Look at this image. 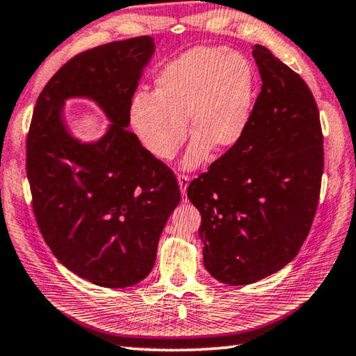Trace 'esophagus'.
Masks as SVG:
<instances>
[{"label":"esophagus","mask_w":356,"mask_h":356,"mask_svg":"<svg viewBox=\"0 0 356 356\" xmlns=\"http://www.w3.org/2000/svg\"><path fill=\"white\" fill-rule=\"evenodd\" d=\"M189 175H178V183H179V189H181V195L186 197L188 194V186H189Z\"/></svg>","instance_id":"esophagus-1"}]
</instances>
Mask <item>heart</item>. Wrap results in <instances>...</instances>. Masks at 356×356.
Segmentation results:
<instances>
[{
  "label": "heart",
  "mask_w": 356,
  "mask_h": 356,
  "mask_svg": "<svg viewBox=\"0 0 356 356\" xmlns=\"http://www.w3.org/2000/svg\"><path fill=\"white\" fill-rule=\"evenodd\" d=\"M254 93L252 65L225 48L200 47L162 68L153 95L136 93L129 104V122L136 136L154 158L170 161L188 137L194 142L184 165L208 158L213 147L227 152L244 136Z\"/></svg>",
  "instance_id": "b5f03b06"
}]
</instances>
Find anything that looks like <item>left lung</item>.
Masks as SVG:
<instances>
[{"label":"left lung","instance_id":"1","mask_svg":"<svg viewBox=\"0 0 356 356\" xmlns=\"http://www.w3.org/2000/svg\"><path fill=\"white\" fill-rule=\"evenodd\" d=\"M252 49L263 86L245 133L188 188L202 214L204 267L233 286L263 280L296 258L323 173V134L309 87L270 49Z\"/></svg>","mask_w":356,"mask_h":356}]
</instances>
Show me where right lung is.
I'll return each mask as SVG.
<instances>
[{"instance_id": "obj_1", "label": "right lung", "mask_w": 356, "mask_h": 356, "mask_svg": "<svg viewBox=\"0 0 356 356\" xmlns=\"http://www.w3.org/2000/svg\"><path fill=\"white\" fill-rule=\"evenodd\" d=\"M148 35L73 56L37 98L26 137L33 211L47 245L68 270L103 288H128L152 272L159 236L181 200L177 177L127 127ZM89 96L113 122L97 144H79L60 120L63 99Z\"/></svg>"}]
</instances>
